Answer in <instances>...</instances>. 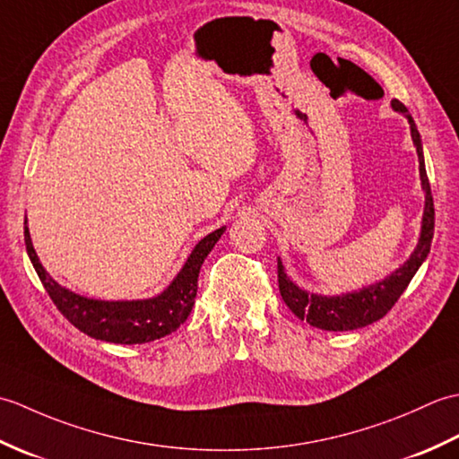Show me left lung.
Listing matches in <instances>:
<instances>
[{
	"instance_id": "left-lung-1",
	"label": "left lung",
	"mask_w": 459,
	"mask_h": 459,
	"mask_svg": "<svg viewBox=\"0 0 459 459\" xmlns=\"http://www.w3.org/2000/svg\"><path fill=\"white\" fill-rule=\"evenodd\" d=\"M393 108L406 116L408 124H411L412 142L416 145L418 163H420V181L422 189L426 193L424 201V217H422V230L418 245L404 264L394 270L391 276L377 281V284L363 288L359 291H351V294L341 296H317L307 294L306 290L298 288L294 281L288 278L281 266V260L278 258V286L281 299L286 301V306L294 311L299 319H306L309 325L325 331H351L365 327L368 324H375L380 317H385L393 306L403 296V291L411 284V280L422 266L428 252H430V245L434 238V199L430 191V183H428L426 165H424V153H422V140L418 134L416 124L412 116L408 114L406 106L401 100H393Z\"/></svg>"
}]
</instances>
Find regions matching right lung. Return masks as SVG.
I'll return each instance as SVG.
<instances>
[{"label":"right lung","instance_id":"add662e5","mask_svg":"<svg viewBox=\"0 0 459 459\" xmlns=\"http://www.w3.org/2000/svg\"><path fill=\"white\" fill-rule=\"evenodd\" d=\"M224 230H227V227H221L197 242V247L193 248L187 262L179 270V274L173 278L171 284L160 296L132 301L91 299L56 284L47 274L41 262H39L31 235H29L27 229V221L25 247L39 280L43 281L47 294L51 296L56 309L76 329H81L82 333L92 339L108 341V343L138 345L169 335L181 324H185V319L189 317L193 309L195 296H197L199 270Z\"/></svg>","mask_w":459,"mask_h":459}]
</instances>
